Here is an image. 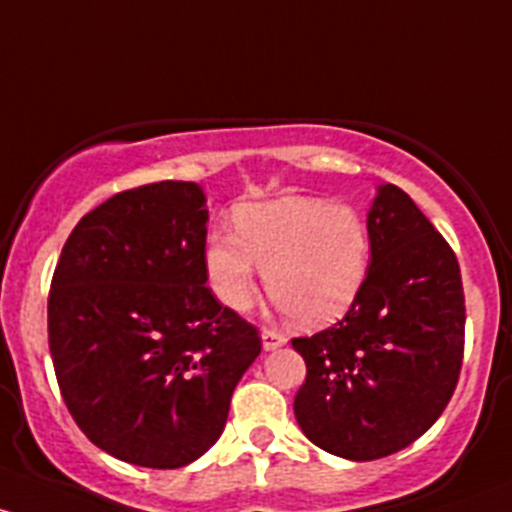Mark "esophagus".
<instances>
[{"mask_svg": "<svg viewBox=\"0 0 512 512\" xmlns=\"http://www.w3.org/2000/svg\"><path fill=\"white\" fill-rule=\"evenodd\" d=\"M261 342H263V350H276V347L286 345L288 337L283 333H278V330H263Z\"/></svg>", "mask_w": 512, "mask_h": 512, "instance_id": "34e87169", "label": "esophagus"}]
</instances>
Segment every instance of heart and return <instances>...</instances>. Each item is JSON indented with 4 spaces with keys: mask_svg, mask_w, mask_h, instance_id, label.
<instances>
[{
    "mask_svg": "<svg viewBox=\"0 0 512 512\" xmlns=\"http://www.w3.org/2000/svg\"><path fill=\"white\" fill-rule=\"evenodd\" d=\"M236 234L212 231L209 286L234 313L254 305L258 271L273 303L300 328H325L360 298L372 261L370 226L350 204L281 197L236 212Z\"/></svg>",
    "mask_w": 512,
    "mask_h": 512,
    "instance_id": "1",
    "label": "heart"
}]
</instances>
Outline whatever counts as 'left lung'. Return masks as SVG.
Masks as SVG:
<instances>
[{
    "mask_svg": "<svg viewBox=\"0 0 512 512\" xmlns=\"http://www.w3.org/2000/svg\"><path fill=\"white\" fill-rule=\"evenodd\" d=\"M372 263L333 328L295 337L308 367L295 419L318 449L374 461L414 444L449 404L463 362L461 268L444 236L394 184L367 214Z\"/></svg>",
    "mask_w": 512,
    "mask_h": 512,
    "instance_id": "8db88e82",
    "label": "left lung"
}]
</instances>
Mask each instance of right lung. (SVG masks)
Here are the masks:
<instances>
[{"label":"right lung","mask_w":512,"mask_h":512,"mask_svg":"<svg viewBox=\"0 0 512 512\" xmlns=\"http://www.w3.org/2000/svg\"><path fill=\"white\" fill-rule=\"evenodd\" d=\"M207 197L194 182L142 184L88 212L49 293L61 397L110 456L179 468L217 444L258 330L207 288Z\"/></svg>","instance_id":"right-lung-1"}]
</instances>
